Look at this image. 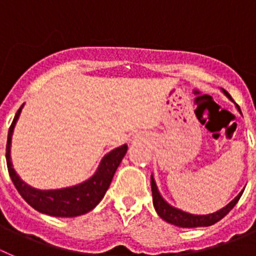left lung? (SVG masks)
<instances>
[{"label": "left lung", "instance_id": "left-lung-1", "mask_svg": "<svg viewBox=\"0 0 256 256\" xmlns=\"http://www.w3.org/2000/svg\"><path fill=\"white\" fill-rule=\"evenodd\" d=\"M222 92L224 93V96L228 98L230 100L234 102V100L231 98L227 92L224 89H222ZM237 110L241 114L240 107L236 104ZM150 185H152V194H153V206L156 208V213L162 220H164L166 222L171 223V224L177 226V227H182V228H194V227H208V226L217 223L218 220H222L224 216L230 213L232 210L234 206L237 204V202L240 200L241 195H242L244 191H241L240 194L237 195L231 202H228L224 208L220 209V210L214 212L212 214H204V216H196V214H190L188 212H184L181 209H177L174 206H170L167 202L162 198V195L160 194L158 188L156 185V181H154L153 176H150Z\"/></svg>", "mask_w": 256, "mask_h": 256}]
</instances>
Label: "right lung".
<instances>
[{
    "label": "right lung",
    "mask_w": 256,
    "mask_h": 256,
    "mask_svg": "<svg viewBox=\"0 0 256 256\" xmlns=\"http://www.w3.org/2000/svg\"><path fill=\"white\" fill-rule=\"evenodd\" d=\"M22 107L18 110L14 121L8 128V145H6V162L11 180L16 190L19 191L22 199L40 213L54 216V217H78L82 214L88 213L98 206V202L103 199L106 191L108 190L117 167L128 152V145L124 144L118 148L114 149L103 156L100 167L96 174L89 180L79 185L71 186L56 190H39L28 185L16 174L11 162V138H12L14 128L19 118Z\"/></svg>",
    "instance_id": "obj_1"
}]
</instances>
